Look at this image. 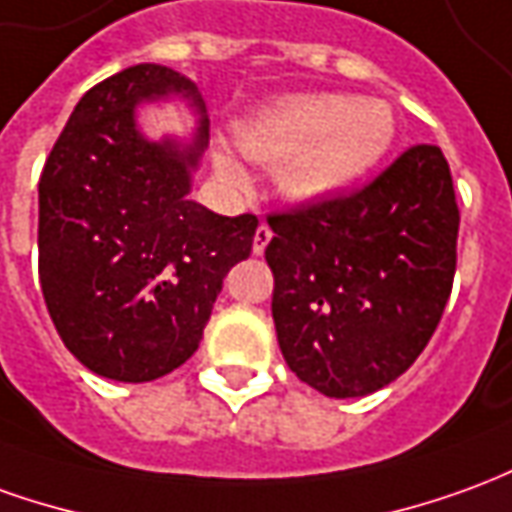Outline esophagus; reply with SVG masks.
<instances>
[{
  "label": "esophagus",
  "instance_id": "1",
  "mask_svg": "<svg viewBox=\"0 0 512 512\" xmlns=\"http://www.w3.org/2000/svg\"><path fill=\"white\" fill-rule=\"evenodd\" d=\"M268 241H271V230H268L266 224H260V227H257V230H255V241H252V252H255V255H263V252H266Z\"/></svg>",
  "mask_w": 512,
  "mask_h": 512
}]
</instances>
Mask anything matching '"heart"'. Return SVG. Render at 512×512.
I'll return each mask as SVG.
<instances>
[{
  "label": "heart",
  "instance_id": "heart-1",
  "mask_svg": "<svg viewBox=\"0 0 512 512\" xmlns=\"http://www.w3.org/2000/svg\"><path fill=\"white\" fill-rule=\"evenodd\" d=\"M396 138L393 110L380 99L305 94L260 110L238 132L249 160L280 166L277 185L293 202H327L346 194L388 155ZM213 169L221 182L246 188L249 174L219 146Z\"/></svg>",
  "mask_w": 512,
  "mask_h": 512
}]
</instances>
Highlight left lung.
<instances>
[{"mask_svg":"<svg viewBox=\"0 0 512 512\" xmlns=\"http://www.w3.org/2000/svg\"><path fill=\"white\" fill-rule=\"evenodd\" d=\"M266 260L282 357L332 399L402 377L430 343L457 263L455 188L438 146H413L352 196L282 216Z\"/></svg>","mask_w":512,"mask_h":512,"instance_id":"8db88e82","label":"left lung"}]
</instances>
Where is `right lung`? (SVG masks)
Segmentation results:
<instances>
[{"instance_id":"obj_1","label":"right lung","mask_w":512,"mask_h":512,"mask_svg":"<svg viewBox=\"0 0 512 512\" xmlns=\"http://www.w3.org/2000/svg\"><path fill=\"white\" fill-rule=\"evenodd\" d=\"M182 101L188 139H149L144 106ZM210 138L194 82L141 63L82 96L38 182V274L71 355L99 377L149 382L194 355L257 219L191 199Z\"/></svg>"}]
</instances>
